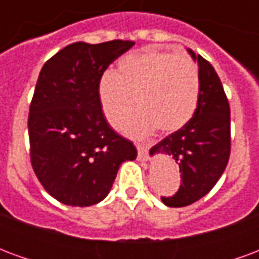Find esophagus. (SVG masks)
I'll list each match as a JSON object with an SVG mask.
<instances>
[{
	"instance_id": "1",
	"label": "esophagus",
	"mask_w": 259,
	"mask_h": 259,
	"mask_svg": "<svg viewBox=\"0 0 259 259\" xmlns=\"http://www.w3.org/2000/svg\"><path fill=\"white\" fill-rule=\"evenodd\" d=\"M137 151H139V159L140 161H147L148 154H147V147L143 144H137Z\"/></svg>"
}]
</instances>
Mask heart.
<instances>
[{
    "instance_id": "heart-1",
    "label": "heart",
    "mask_w": 259,
    "mask_h": 259,
    "mask_svg": "<svg viewBox=\"0 0 259 259\" xmlns=\"http://www.w3.org/2000/svg\"><path fill=\"white\" fill-rule=\"evenodd\" d=\"M102 112L116 124L133 105L137 109L122 123L124 133L144 137L159 129L174 133L194 116L200 98V73L186 55L147 50L129 54L118 62L116 72L100 80Z\"/></svg>"
}]
</instances>
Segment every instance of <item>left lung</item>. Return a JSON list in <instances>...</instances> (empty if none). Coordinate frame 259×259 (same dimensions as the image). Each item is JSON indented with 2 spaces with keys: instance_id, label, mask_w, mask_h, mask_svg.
Masks as SVG:
<instances>
[{
  "instance_id": "left-lung-1",
  "label": "left lung",
  "mask_w": 259,
  "mask_h": 259,
  "mask_svg": "<svg viewBox=\"0 0 259 259\" xmlns=\"http://www.w3.org/2000/svg\"><path fill=\"white\" fill-rule=\"evenodd\" d=\"M198 64L200 98L194 116L150 150L166 154L179 163L182 183L178 193L161 197L165 205L179 208L202 198L217 185L230 157V107L215 69L201 55L187 50Z\"/></svg>"
}]
</instances>
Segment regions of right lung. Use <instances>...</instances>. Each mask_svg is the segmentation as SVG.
Masks as SVG:
<instances>
[{
	"instance_id": "obj_1",
	"label": "right lung",
	"mask_w": 259,
	"mask_h": 259,
	"mask_svg": "<svg viewBox=\"0 0 259 259\" xmlns=\"http://www.w3.org/2000/svg\"><path fill=\"white\" fill-rule=\"evenodd\" d=\"M135 41H77L50 58L38 74L29 111L30 161L37 179L65 205L90 206L108 195L133 143L109 126L98 84Z\"/></svg>"
}]
</instances>
